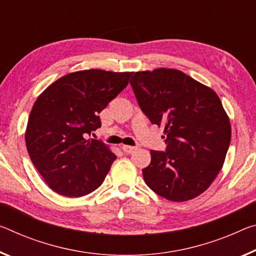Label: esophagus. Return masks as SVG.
<instances>
[{
  "label": "esophagus",
  "mask_w": 256,
  "mask_h": 256,
  "mask_svg": "<svg viewBox=\"0 0 256 256\" xmlns=\"http://www.w3.org/2000/svg\"><path fill=\"white\" fill-rule=\"evenodd\" d=\"M122 149H123V152H126V154H132V152H136V147H132V146H126V144H124V146H122Z\"/></svg>",
  "instance_id": "esophagus-1"
}]
</instances>
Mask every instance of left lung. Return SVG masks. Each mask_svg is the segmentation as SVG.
I'll use <instances>...</instances> for the list:
<instances>
[{
    "mask_svg": "<svg viewBox=\"0 0 256 256\" xmlns=\"http://www.w3.org/2000/svg\"><path fill=\"white\" fill-rule=\"evenodd\" d=\"M130 84L141 110L165 133V152L150 150L144 182L172 202L200 196L221 171L230 144V120L220 98L176 70L138 72Z\"/></svg>",
    "mask_w": 256,
    "mask_h": 256,
    "instance_id": "obj_1",
    "label": "left lung"
}]
</instances>
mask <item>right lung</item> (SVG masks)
<instances>
[{"mask_svg": "<svg viewBox=\"0 0 256 256\" xmlns=\"http://www.w3.org/2000/svg\"><path fill=\"white\" fill-rule=\"evenodd\" d=\"M133 72L88 70L70 72L40 93L28 118L26 147L48 186L82 197L102 184L116 155L101 140L99 114L128 86Z\"/></svg>", "mask_w": 256, "mask_h": 256, "instance_id": "obj_1", "label": "right lung"}]
</instances>
